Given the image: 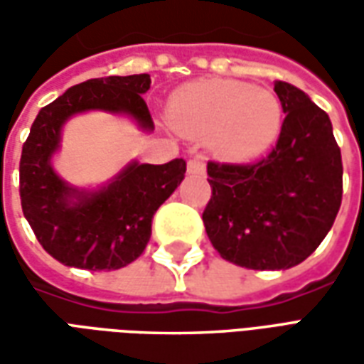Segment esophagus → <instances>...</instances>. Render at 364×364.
Here are the masks:
<instances>
[{"mask_svg": "<svg viewBox=\"0 0 364 364\" xmlns=\"http://www.w3.org/2000/svg\"><path fill=\"white\" fill-rule=\"evenodd\" d=\"M187 171L195 175H203L206 171V164L203 158H193L187 161Z\"/></svg>", "mask_w": 364, "mask_h": 364, "instance_id": "1", "label": "esophagus"}]
</instances>
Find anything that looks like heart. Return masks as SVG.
Here are the masks:
<instances>
[{"instance_id": "1", "label": "heart", "mask_w": 364, "mask_h": 364, "mask_svg": "<svg viewBox=\"0 0 364 364\" xmlns=\"http://www.w3.org/2000/svg\"><path fill=\"white\" fill-rule=\"evenodd\" d=\"M169 127L191 140H206L218 158H257L277 140L282 107L273 91L236 80H200L183 85L167 105Z\"/></svg>"}]
</instances>
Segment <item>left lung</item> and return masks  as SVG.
Returning <instances> with one entry per match:
<instances>
[{"label": "left lung", "instance_id": "left-lung-1", "mask_svg": "<svg viewBox=\"0 0 364 364\" xmlns=\"http://www.w3.org/2000/svg\"><path fill=\"white\" fill-rule=\"evenodd\" d=\"M274 93L287 117L267 158L206 166V236L222 259L255 271H284L310 257L333 226L343 193L328 114L290 83L274 82Z\"/></svg>", "mask_w": 364, "mask_h": 364}]
</instances>
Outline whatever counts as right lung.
<instances>
[{
    "label": "right lung",
    "mask_w": 364,
    "mask_h": 364,
    "mask_svg": "<svg viewBox=\"0 0 364 364\" xmlns=\"http://www.w3.org/2000/svg\"><path fill=\"white\" fill-rule=\"evenodd\" d=\"M150 75H109L87 80L43 107L23 144L19 193L23 214L44 252L68 267L114 271L138 259L151 236V218L185 179V159L164 166L130 159L97 187L62 179L52 159L62 148L70 119L83 112L127 117L138 130L154 132L142 95Z\"/></svg>",
    "instance_id": "add662e5"
}]
</instances>
